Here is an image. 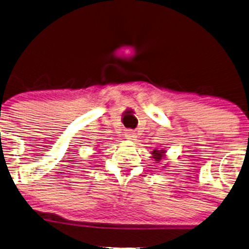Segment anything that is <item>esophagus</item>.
<instances>
[{
    "label": "esophagus",
    "instance_id": "obj_1",
    "mask_svg": "<svg viewBox=\"0 0 249 249\" xmlns=\"http://www.w3.org/2000/svg\"><path fill=\"white\" fill-rule=\"evenodd\" d=\"M125 137H126L128 140H137V133H135V131L133 130H127L125 132Z\"/></svg>",
    "mask_w": 249,
    "mask_h": 249
}]
</instances>
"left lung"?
Instances as JSON below:
<instances>
[{"instance_id": "left-lung-1", "label": "left lung", "mask_w": 249, "mask_h": 249, "mask_svg": "<svg viewBox=\"0 0 249 249\" xmlns=\"http://www.w3.org/2000/svg\"><path fill=\"white\" fill-rule=\"evenodd\" d=\"M165 152H166V151H165L164 149H160V150H158V149H155V150L151 152V155H152L151 158H154L155 161H157V163H158V161H160L161 159L165 157Z\"/></svg>"}]
</instances>
